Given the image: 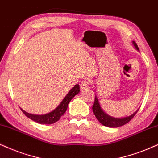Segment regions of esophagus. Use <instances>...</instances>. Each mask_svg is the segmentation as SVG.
I'll return each mask as SVG.
<instances>
[{"instance_id": "34e87169", "label": "esophagus", "mask_w": 158, "mask_h": 158, "mask_svg": "<svg viewBox=\"0 0 158 158\" xmlns=\"http://www.w3.org/2000/svg\"><path fill=\"white\" fill-rule=\"evenodd\" d=\"M89 85H90V81L89 79H86V80L83 81L80 85V88L81 90H86V89L89 88Z\"/></svg>"}]
</instances>
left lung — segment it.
<instances>
[{
  "label": "left lung",
  "instance_id": "8db88e82",
  "mask_svg": "<svg viewBox=\"0 0 158 158\" xmlns=\"http://www.w3.org/2000/svg\"><path fill=\"white\" fill-rule=\"evenodd\" d=\"M133 45L134 46V47L139 52V49L136 43L134 41H132ZM95 101H94V104L93 106V111L95 114V117H96L98 120L100 122V123L102 124L103 125L109 127H120L122 125H125V124L128 123L131 119L134 117L135 114L137 113V111H139V109H137L134 113L132 114L131 115L128 116L126 117H122V118H115V117H111L107 114L106 113L104 112V111L103 110L102 108H101V105H100L99 101L98 99V96L96 95H95Z\"/></svg>",
  "mask_w": 158,
  "mask_h": 158
}]
</instances>
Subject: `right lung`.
I'll return each instance as SVG.
<instances>
[{"instance_id":"add662e5","label":"right lung","mask_w":158,"mask_h":158,"mask_svg":"<svg viewBox=\"0 0 158 158\" xmlns=\"http://www.w3.org/2000/svg\"><path fill=\"white\" fill-rule=\"evenodd\" d=\"M80 89H79V85H76L72 89L70 90L65 97L63 98V101H61L60 103L58 105V106L55 108L53 111H52L51 112L45 114H30L26 112L25 111H24L23 109H21V110L25 114L26 117H27L32 120L35 121V123H39V124H53L56 123L57 121H58L60 119L61 116L64 114L65 111L67 110L68 105L70 101H71V99L75 96L76 95H77L79 93Z\"/></svg>"}]
</instances>
